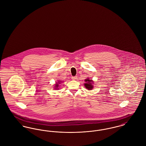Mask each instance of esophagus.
I'll list each match as a JSON object with an SVG mask.
<instances>
[{
  "label": "esophagus",
  "mask_w": 146,
  "mask_h": 146,
  "mask_svg": "<svg viewBox=\"0 0 146 146\" xmlns=\"http://www.w3.org/2000/svg\"><path fill=\"white\" fill-rule=\"evenodd\" d=\"M71 78H72V79L73 80H76L77 79L76 76H72Z\"/></svg>",
  "instance_id": "1"
}]
</instances>
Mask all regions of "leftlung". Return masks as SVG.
Here are the masks:
<instances>
[{
    "instance_id": "obj_1",
    "label": "left lung",
    "mask_w": 146,
    "mask_h": 146,
    "mask_svg": "<svg viewBox=\"0 0 146 146\" xmlns=\"http://www.w3.org/2000/svg\"><path fill=\"white\" fill-rule=\"evenodd\" d=\"M84 81L86 82V83L84 84V87H86V88H87L88 90H91L93 88V81L92 80H89V78H87L84 80Z\"/></svg>"
}]
</instances>
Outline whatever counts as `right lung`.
<instances>
[{
	"label": "right lung",
	"mask_w": 146,
	"mask_h": 146,
	"mask_svg": "<svg viewBox=\"0 0 146 146\" xmlns=\"http://www.w3.org/2000/svg\"><path fill=\"white\" fill-rule=\"evenodd\" d=\"M58 83H56V84H55V86H54V87H55L54 88H55L56 90H58V89H59V88H58V87H59V84H60V83L61 82V81H58Z\"/></svg>",
	"instance_id": "right-lung-1"
}]
</instances>
